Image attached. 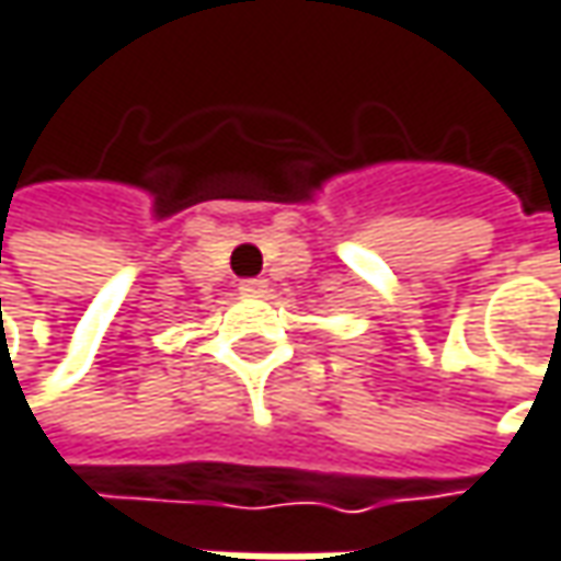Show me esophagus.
Masks as SVG:
<instances>
[{"instance_id":"esophagus-1","label":"esophagus","mask_w":561,"mask_h":561,"mask_svg":"<svg viewBox=\"0 0 561 561\" xmlns=\"http://www.w3.org/2000/svg\"><path fill=\"white\" fill-rule=\"evenodd\" d=\"M270 291V282L266 279H244L241 282V295L244 298H263Z\"/></svg>"}]
</instances>
